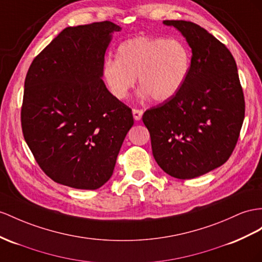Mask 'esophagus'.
Masks as SVG:
<instances>
[{
	"label": "esophagus",
	"instance_id": "esophagus-1",
	"mask_svg": "<svg viewBox=\"0 0 262 262\" xmlns=\"http://www.w3.org/2000/svg\"><path fill=\"white\" fill-rule=\"evenodd\" d=\"M143 113H144L143 110L134 108V110H133V115H134V118H135V120H139L140 118H142Z\"/></svg>",
	"mask_w": 262,
	"mask_h": 262
}]
</instances>
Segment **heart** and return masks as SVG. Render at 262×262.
Segmentation results:
<instances>
[{
  "label": "heart",
  "mask_w": 262,
  "mask_h": 262,
  "mask_svg": "<svg viewBox=\"0 0 262 262\" xmlns=\"http://www.w3.org/2000/svg\"><path fill=\"white\" fill-rule=\"evenodd\" d=\"M190 66V52L180 39L137 36L118 45L116 61L105 62L103 77L118 99L128 95L137 76L143 96L164 102L183 89Z\"/></svg>",
  "instance_id": "obj_1"
}]
</instances>
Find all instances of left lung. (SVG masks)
<instances>
[{
    "label": "left lung",
    "instance_id": "obj_1",
    "mask_svg": "<svg viewBox=\"0 0 262 262\" xmlns=\"http://www.w3.org/2000/svg\"><path fill=\"white\" fill-rule=\"evenodd\" d=\"M182 32L192 51L188 78L176 96L147 110L154 158L165 172L191 179L224 165L237 145L245 96L226 45L189 21H164Z\"/></svg>",
    "mask_w": 262,
    "mask_h": 262
}]
</instances>
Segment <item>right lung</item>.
<instances>
[{"mask_svg": "<svg viewBox=\"0 0 262 262\" xmlns=\"http://www.w3.org/2000/svg\"><path fill=\"white\" fill-rule=\"evenodd\" d=\"M110 21L66 28L33 59L25 77L22 132L41 169L55 183L97 189L108 180L132 110L100 78Z\"/></svg>", "mask_w": 262, "mask_h": 262, "instance_id": "add662e5", "label": "right lung"}]
</instances>
